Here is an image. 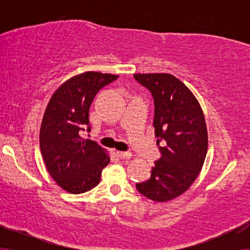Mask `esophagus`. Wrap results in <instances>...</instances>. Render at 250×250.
<instances>
[{
	"label": "esophagus",
	"mask_w": 250,
	"mask_h": 250,
	"mask_svg": "<svg viewBox=\"0 0 250 250\" xmlns=\"http://www.w3.org/2000/svg\"><path fill=\"white\" fill-rule=\"evenodd\" d=\"M116 155H117L118 158H121V159H128L132 157L131 152H124V151H117L116 152Z\"/></svg>",
	"instance_id": "34e87169"
}]
</instances>
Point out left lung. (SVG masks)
Instances as JSON below:
<instances>
[{"label": "left lung", "mask_w": 250, "mask_h": 250, "mask_svg": "<svg viewBox=\"0 0 250 250\" xmlns=\"http://www.w3.org/2000/svg\"><path fill=\"white\" fill-rule=\"evenodd\" d=\"M135 80L155 100V135L166 142L159 146L162 158L155 162L148 181L136 189L156 203L180 197L199 175L206 158L208 133L199 101L186 84L170 74H134Z\"/></svg>", "instance_id": "left-lung-1"}]
</instances>
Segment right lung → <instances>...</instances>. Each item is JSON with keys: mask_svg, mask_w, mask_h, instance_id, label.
Listing matches in <instances>:
<instances>
[{"mask_svg": "<svg viewBox=\"0 0 250 250\" xmlns=\"http://www.w3.org/2000/svg\"><path fill=\"white\" fill-rule=\"evenodd\" d=\"M118 75L85 71L61 84L51 97L40 129V148L51 177L67 192L90 191L110 162L107 150L81 136L98 91ZM90 129V127H88Z\"/></svg>", "mask_w": 250, "mask_h": 250, "instance_id": "add662e5", "label": "right lung"}]
</instances>
